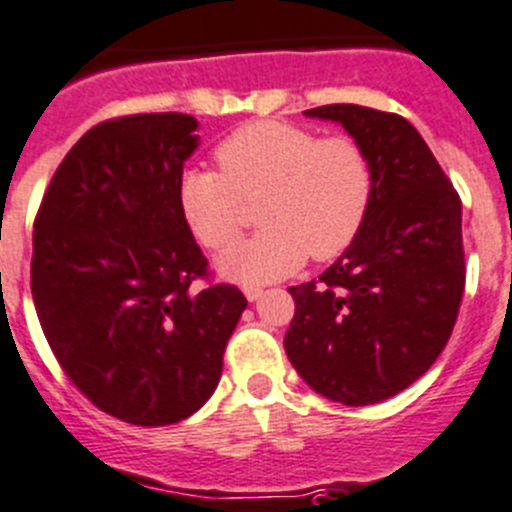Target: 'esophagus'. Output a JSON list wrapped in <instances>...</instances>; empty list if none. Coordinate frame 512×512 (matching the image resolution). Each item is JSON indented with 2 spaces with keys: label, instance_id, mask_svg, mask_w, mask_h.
<instances>
[{
  "label": "esophagus",
  "instance_id": "obj_1",
  "mask_svg": "<svg viewBox=\"0 0 512 512\" xmlns=\"http://www.w3.org/2000/svg\"><path fill=\"white\" fill-rule=\"evenodd\" d=\"M242 290H245V298L250 300V303H255V300L262 295V288H257V285H245Z\"/></svg>",
  "mask_w": 512,
  "mask_h": 512
}]
</instances>
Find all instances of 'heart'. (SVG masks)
<instances>
[{"label": "heart", "mask_w": 512, "mask_h": 512, "mask_svg": "<svg viewBox=\"0 0 512 512\" xmlns=\"http://www.w3.org/2000/svg\"><path fill=\"white\" fill-rule=\"evenodd\" d=\"M217 171H184L176 202L207 250H224L257 204L260 232L219 260L232 280L262 283L298 270L305 257L326 262L346 252L369 217L374 169L353 136H318L285 121H255L214 148Z\"/></svg>", "instance_id": "obj_1"}]
</instances>
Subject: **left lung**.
Wrapping results in <instances>:
<instances>
[{
	"instance_id": "left-lung-1",
	"label": "left lung",
	"mask_w": 512,
	"mask_h": 512,
	"mask_svg": "<svg viewBox=\"0 0 512 512\" xmlns=\"http://www.w3.org/2000/svg\"><path fill=\"white\" fill-rule=\"evenodd\" d=\"M303 113L341 123L366 148L374 197L353 245L318 280L288 288L285 353L326 399L379 404L452 336L465 293L460 194L407 118L353 103Z\"/></svg>"
}]
</instances>
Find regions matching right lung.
<instances>
[{
	"label": "right lung",
	"instance_id": "add662e5",
	"mask_svg": "<svg viewBox=\"0 0 512 512\" xmlns=\"http://www.w3.org/2000/svg\"><path fill=\"white\" fill-rule=\"evenodd\" d=\"M194 131L186 113L98 123L57 166L35 217L32 300L57 364L100 412L136 427L202 407L247 308L237 285L209 283L176 202Z\"/></svg>",
	"mask_w": 512,
	"mask_h": 512
}]
</instances>
